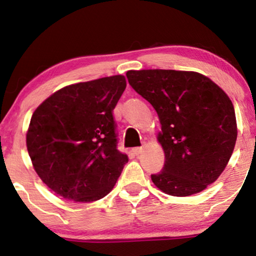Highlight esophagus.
<instances>
[{
  "instance_id": "esophagus-1",
  "label": "esophagus",
  "mask_w": 256,
  "mask_h": 256,
  "mask_svg": "<svg viewBox=\"0 0 256 256\" xmlns=\"http://www.w3.org/2000/svg\"><path fill=\"white\" fill-rule=\"evenodd\" d=\"M142 150H143L142 146H138V148H132V152L134 154L135 156H138L142 152Z\"/></svg>"
}]
</instances>
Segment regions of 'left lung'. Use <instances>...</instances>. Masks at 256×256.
I'll list each match as a JSON object with an SVG mask.
<instances>
[{
    "label": "left lung",
    "mask_w": 256,
    "mask_h": 256,
    "mask_svg": "<svg viewBox=\"0 0 256 256\" xmlns=\"http://www.w3.org/2000/svg\"><path fill=\"white\" fill-rule=\"evenodd\" d=\"M128 82L155 108L166 154L162 171L152 174L160 191L176 197L198 194L218 180L236 146L232 101L208 76L191 71H128Z\"/></svg>",
    "instance_id": "left-lung-1"
}]
</instances>
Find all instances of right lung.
Here are the masks:
<instances>
[{
  "instance_id": "obj_1",
  "label": "right lung",
  "mask_w": 256,
  "mask_h": 256,
  "mask_svg": "<svg viewBox=\"0 0 256 256\" xmlns=\"http://www.w3.org/2000/svg\"><path fill=\"white\" fill-rule=\"evenodd\" d=\"M124 76H104L57 90L34 112L26 148L34 169L60 197L96 202L112 191L128 156L118 150L113 110Z\"/></svg>"
}]
</instances>
